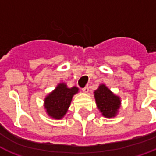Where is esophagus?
Wrapping results in <instances>:
<instances>
[{
	"instance_id": "1",
	"label": "esophagus",
	"mask_w": 156,
	"mask_h": 156,
	"mask_svg": "<svg viewBox=\"0 0 156 156\" xmlns=\"http://www.w3.org/2000/svg\"><path fill=\"white\" fill-rule=\"evenodd\" d=\"M89 91V88H88V86H86L84 88H83V92H85V93H87Z\"/></svg>"
}]
</instances>
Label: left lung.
<instances>
[{
	"mask_svg": "<svg viewBox=\"0 0 156 156\" xmlns=\"http://www.w3.org/2000/svg\"><path fill=\"white\" fill-rule=\"evenodd\" d=\"M98 109L105 118L115 117L121 105L120 97L113 93L105 84H101L94 91Z\"/></svg>",
	"mask_w": 156,
	"mask_h": 156,
	"instance_id": "obj_1",
	"label": "left lung"
}]
</instances>
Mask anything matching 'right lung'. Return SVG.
Here are the masks:
<instances>
[{
  "instance_id": "1",
  "label": "right lung",
  "mask_w": 156,
  "mask_h": 156,
  "mask_svg": "<svg viewBox=\"0 0 156 156\" xmlns=\"http://www.w3.org/2000/svg\"><path fill=\"white\" fill-rule=\"evenodd\" d=\"M78 92L77 87L69 88L65 83H59L54 91L46 96L44 100V107L47 115L55 119H62L67 113L72 98Z\"/></svg>"
}]
</instances>
